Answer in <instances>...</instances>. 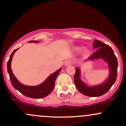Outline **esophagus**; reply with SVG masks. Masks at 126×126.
Returning a JSON list of instances; mask_svg holds the SVG:
<instances>
[{
	"mask_svg": "<svg viewBox=\"0 0 126 126\" xmlns=\"http://www.w3.org/2000/svg\"><path fill=\"white\" fill-rule=\"evenodd\" d=\"M73 63V61L71 60V59H67V60L65 61V65H71Z\"/></svg>",
	"mask_w": 126,
	"mask_h": 126,
	"instance_id": "34e87169",
	"label": "esophagus"
}]
</instances>
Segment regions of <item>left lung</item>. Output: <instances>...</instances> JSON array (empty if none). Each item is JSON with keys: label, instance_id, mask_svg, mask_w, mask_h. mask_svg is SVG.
<instances>
[{"label": "left lung", "instance_id": "left-lung-1", "mask_svg": "<svg viewBox=\"0 0 126 126\" xmlns=\"http://www.w3.org/2000/svg\"><path fill=\"white\" fill-rule=\"evenodd\" d=\"M93 46L94 48L97 49L88 59H97L98 58H102L105 60L109 64L110 69L109 78L103 84L88 87L80 80L79 78V69L76 68L74 81L77 89L80 93L89 97H98L106 94L110 90L112 85L114 84L117 76L118 61L113 50L109 46L97 40L94 41Z\"/></svg>", "mask_w": 126, "mask_h": 126}]
</instances>
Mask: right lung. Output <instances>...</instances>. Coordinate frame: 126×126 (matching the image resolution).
<instances>
[{
  "instance_id": "add662e5",
  "label": "right lung",
  "mask_w": 126,
  "mask_h": 126,
  "mask_svg": "<svg viewBox=\"0 0 126 126\" xmlns=\"http://www.w3.org/2000/svg\"><path fill=\"white\" fill-rule=\"evenodd\" d=\"M29 42L36 43V42L38 41H31ZM17 49L18 48L13 51L10 57H9V59L7 63V70L9 73V79H10L11 82L13 86H14L15 89L18 90L20 93L23 94L24 95L30 97V98H40L49 95L51 92L52 91V90H53L54 86H55V80H56L58 75L60 72L61 69H59L57 71L51 74L41 84L35 86H25V85L21 84V83H20L17 80V79H16V77L14 76L13 72H12L11 68V62L12 58H13V56L15 52Z\"/></svg>"
}]
</instances>
